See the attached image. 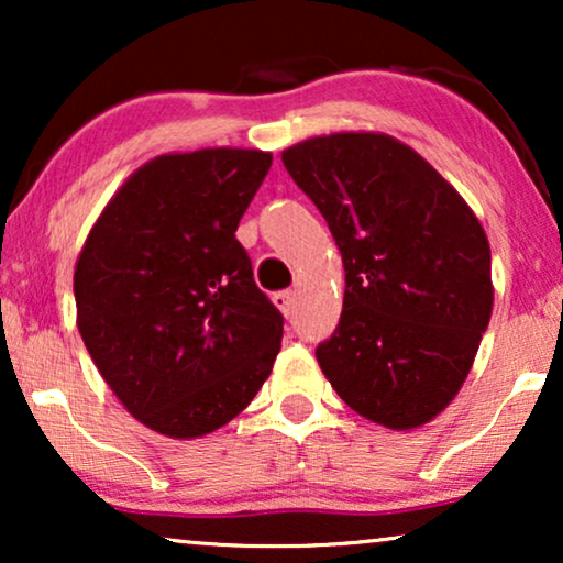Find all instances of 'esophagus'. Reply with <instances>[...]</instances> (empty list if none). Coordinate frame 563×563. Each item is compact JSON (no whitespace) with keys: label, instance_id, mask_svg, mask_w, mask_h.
<instances>
[{"label":"esophagus","instance_id":"1","mask_svg":"<svg viewBox=\"0 0 563 563\" xmlns=\"http://www.w3.org/2000/svg\"><path fill=\"white\" fill-rule=\"evenodd\" d=\"M274 305L279 307V310L287 314H295V291H289V289H284V291H276L274 295Z\"/></svg>","mask_w":563,"mask_h":563}]
</instances>
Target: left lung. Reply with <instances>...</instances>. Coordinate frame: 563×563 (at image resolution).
Wrapping results in <instances>:
<instances>
[{"label":"left lung","instance_id":"left-lung-1","mask_svg":"<svg viewBox=\"0 0 563 563\" xmlns=\"http://www.w3.org/2000/svg\"><path fill=\"white\" fill-rule=\"evenodd\" d=\"M345 268L343 312L314 349L338 397L410 430L456 397L492 314L489 241L456 189L382 133L310 137L282 153Z\"/></svg>","mask_w":563,"mask_h":563}]
</instances>
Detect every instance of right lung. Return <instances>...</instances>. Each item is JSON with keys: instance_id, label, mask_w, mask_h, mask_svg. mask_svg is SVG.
Here are the masks:
<instances>
[{"instance_id": "right-lung-1", "label": "right lung", "mask_w": 563, "mask_h": 563, "mask_svg": "<svg viewBox=\"0 0 563 563\" xmlns=\"http://www.w3.org/2000/svg\"><path fill=\"white\" fill-rule=\"evenodd\" d=\"M268 168L272 153L243 148L153 158L110 199L76 261L84 345L156 433H212L272 374L284 314L235 238Z\"/></svg>"}]
</instances>
